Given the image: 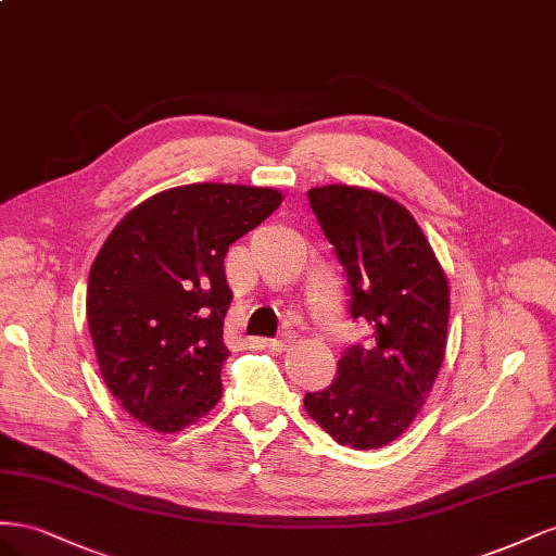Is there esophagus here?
<instances>
[{
  "label": "esophagus",
  "mask_w": 556,
  "mask_h": 556,
  "mask_svg": "<svg viewBox=\"0 0 556 556\" xmlns=\"http://www.w3.org/2000/svg\"><path fill=\"white\" fill-rule=\"evenodd\" d=\"M289 342H291L289 336H287V338H275V340H263V344H265L267 349H273V352H283V349L289 346Z\"/></svg>",
  "instance_id": "1"
}]
</instances>
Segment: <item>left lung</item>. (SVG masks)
I'll use <instances>...</instances> for the list:
<instances>
[{"label": "left lung", "instance_id": "obj_1", "mask_svg": "<svg viewBox=\"0 0 556 556\" xmlns=\"http://www.w3.org/2000/svg\"><path fill=\"white\" fill-rule=\"evenodd\" d=\"M309 207L346 269L352 316L368 344H352L338 377L305 395L307 415L340 445L384 447L415 421L447 349L450 283L401 202L361 186L307 190Z\"/></svg>", "mask_w": 556, "mask_h": 556}]
</instances>
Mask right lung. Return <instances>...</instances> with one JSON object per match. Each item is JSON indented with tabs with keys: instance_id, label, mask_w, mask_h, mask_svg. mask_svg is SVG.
<instances>
[{
	"instance_id": "obj_1",
	"label": "right lung",
	"mask_w": 556,
	"mask_h": 556,
	"mask_svg": "<svg viewBox=\"0 0 556 556\" xmlns=\"http://www.w3.org/2000/svg\"><path fill=\"white\" fill-rule=\"evenodd\" d=\"M281 200L275 188L177 186L106 237L88 277V328L106 389L137 421L177 433L220 401L224 258Z\"/></svg>"
}]
</instances>
